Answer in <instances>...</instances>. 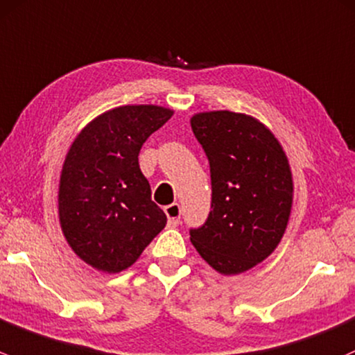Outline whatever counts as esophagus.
Returning a JSON list of instances; mask_svg holds the SVG:
<instances>
[{
  "mask_svg": "<svg viewBox=\"0 0 355 355\" xmlns=\"http://www.w3.org/2000/svg\"><path fill=\"white\" fill-rule=\"evenodd\" d=\"M166 215L171 227H176L179 222H181V207H179V203H173L166 207Z\"/></svg>",
  "mask_w": 355,
  "mask_h": 355,
  "instance_id": "34e87169",
  "label": "esophagus"
}]
</instances>
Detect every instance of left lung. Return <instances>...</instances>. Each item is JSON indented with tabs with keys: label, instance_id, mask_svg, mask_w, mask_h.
Wrapping results in <instances>:
<instances>
[{
	"label": "left lung",
	"instance_id": "left-lung-1",
	"mask_svg": "<svg viewBox=\"0 0 355 355\" xmlns=\"http://www.w3.org/2000/svg\"><path fill=\"white\" fill-rule=\"evenodd\" d=\"M191 130L211 179L207 220L189 229L193 246L217 272L236 275L263 261L282 239L292 207V174L277 138L231 111L200 112Z\"/></svg>",
	"mask_w": 355,
	"mask_h": 355
}]
</instances>
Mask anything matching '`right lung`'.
I'll return each instance as SVG.
<instances>
[{"label": "right lung", "mask_w": 355, "mask_h": 355, "mask_svg": "<svg viewBox=\"0 0 355 355\" xmlns=\"http://www.w3.org/2000/svg\"><path fill=\"white\" fill-rule=\"evenodd\" d=\"M171 116L159 105L116 107L83 128L69 147L60 181V222L71 250L94 268H128L166 227L138 153Z\"/></svg>", "instance_id": "right-lung-1"}]
</instances>
